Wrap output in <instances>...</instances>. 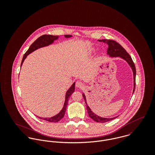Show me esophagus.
I'll return each mask as SVG.
<instances>
[{
	"label": "esophagus",
	"mask_w": 155,
	"mask_h": 155,
	"mask_svg": "<svg viewBox=\"0 0 155 155\" xmlns=\"http://www.w3.org/2000/svg\"><path fill=\"white\" fill-rule=\"evenodd\" d=\"M76 86L78 88H84V83L82 82L81 81H77V82H76Z\"/></svg>",
	"instance_id": "34e87169"
}]
</instances>
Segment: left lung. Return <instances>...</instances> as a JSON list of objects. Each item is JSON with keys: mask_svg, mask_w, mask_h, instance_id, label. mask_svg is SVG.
<instances>
[{"mask_svg": "<svg viewBox=\"0 0 155 155\" xmlns=\"http://www.w3.org/2000/svg\"><path fill=\"white\" fill-rule=\"evenodd\" d=\"M98 41L100 42H102L104 43H106L108 45V48H107V54H109L110 57H120L121 58H122L123 59L125 60L128 64H130V66L132 68L133 70V74H134V90H133V92H134L135 89V76H136V69H135V64L133 62V60L131 57V56L130 55V54L128 53H127V52L126 51V50L119 44V43H117V42H116L115 41L111 40V39H103V40H99ZM83 97L85 100L86 105H87V109L88 111V113L89 116L94 121L97 122H100V123H104V122H106L108 121L114 119H116L117 116L113 117V118H104V117H101L97 115H96L95 114H94L91 109L89 107L87 103V100H86V97L84 94H82Z\"/></svg>", "mask_w": 155, "mask_h": 155, "instance_id": "obj_1", "label": "left lung"}]
</instances>
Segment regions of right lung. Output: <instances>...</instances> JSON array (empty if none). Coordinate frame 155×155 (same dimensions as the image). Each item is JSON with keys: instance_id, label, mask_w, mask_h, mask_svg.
<instances>
[{"instance_id": "1", "label": "right lung", "mask_w": 155, "mask_h": 155, "mask_svg": "<svg viewBox=\"0 0 155 155\" xmlns=\"http://www.w3.org/2000/svg\"><path fill=\"white\" fill-rule=\"evenodd\" d=\"M64 36L66 38H70V37L71 36V35H65ZM57 38H58V36H52V35H42V36H40L39 38H38L31 45V46H30L28 49L24 54V55L23 56V58H22L21 67L22 66V63L24 62L25 58L27 57V56L29 54H30L31 52H32L33 51H34L35 50H36L38 48H40L41 47H43L45 46H47L48 45L52 44L54 40L57 39ZM74 86H75V83H74L72 85V86L67 91L66 94V100H65V103H64L63 108L58 114H57V115H55V116H54L52 117L43 118V117H38H38L39 118L41 119H43V120L50 122H54H54H57L60 120H61L64 116L66 110L67 106V104H68V98L70 97L71 95L74 91Z\"/></svg>"}]
</instances>
